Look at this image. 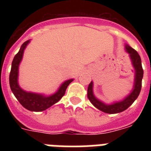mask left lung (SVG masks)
Instances as JSON below:
<instances>
[{
  "mask_svg": "<svg viewBox=\"0 0 151 151\" xmlns=\"http://www.w3.org/2000/svg\"><path fill=\"white\" fill-rule=\"evenodd\" d=\"M125 50L129 54L130 59L132 60V63L134 67L135 72V79H134L133 89L131 93L125 97L123 100L119 102H115L112 104H106L102 101L99 100L93 94V82L91 83L88 87V98L92 103V104L95 107L99 109V110L103 111L106 114H117L124 111L134 103V101L137 99L139 95L142 87V79L143 77V70L142 67L141 58L138 52L135 49L131 48L130 46L125 45Z\"/></svg>",
  "mask_w": 151,
  "mask_h": 151,
  "instance_id": "obj_1",
  "label": "left lung"
}]
</instances>
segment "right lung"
<instances>
[{
  "label": "right lung",
  "mask_w": 151,
  "mask_h": 151,
  "mask_svg": "<svg viewBox=\"0 0 151 151\" xmlns=\"http://www.w3.org/2000/svg\"><path fill=\"white\" fill-rule=\"evenodd\" d=\"M29 43V40L25 41L22 44L19 51L15 55L12 63L10 75H9V84L12 92L18 99L20 104L26 108L27 110L35 112H40L48 109L55 103L59 102L61 98L64 96L68 85L73 81V79H70L64 81L59 87L55 93L49 96H45L44 95L28 92L22 89L18 83V77H19V66L22 61V55L25 48Z\"/></svg>",
  "instance_id": "obj_1"
}]
</instances>
